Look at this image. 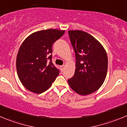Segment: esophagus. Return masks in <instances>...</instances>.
Returning <instances> with one entry per match:
<instances>
[{
  "instance_id": "esophagus-1",
  "label": "esophagus",
  "mask_w": 127,
  "mask_h": 127,
  "mask_svg": "<svg viewBox=\"0 0 127 127\" xmlns=\"http://www.w3.org/2000/svg\"><path fill=\"white\" fill-rule=\"evenodd\" d=\"M64 67H65L64 65H61V66H60V70H61V71L64 70Z\"/></svg>"
}]
</instances>
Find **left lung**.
I'll list each match as a JSON object with an SVG mask.
<instances>
[{
    "instance_id": "8db88e82",
    "label": "left lung",
    "mask_w": 127,
    "mask_h": 127,
    "mask_svg": "<svg viewBox=\"0 0 127 127\" xmlns=\"http://www.w3.org/2000/svg\"><path fill=\"white\" fill-rule=\"evenodd\" d=\"M68 35L75 53L76 68L68 83L79 95H89L104 82L108 68L107 53L102 45L87 32L68 31Z\"/></svg>"
}]
</instances>
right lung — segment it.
<instances>
[{
	"label": "right lung",
	"mask_w": 127,
	"mask_h": 127,
	"mask_svg": "<svg viewBox=\"0 0 127 127\" xmlns=\"http://www.w3.org/2000/svg\"><path fill=\"white\" fill-rule=\"evenodd\" d=\"M64 33L65 31L58 29L37 31L22 42L17 56L16 68L20 82L28 90L43 93L59 75V70L51 60L52 47Z\"/></svg>",
	"instance_id": "add662e5"
}]
</instances>
